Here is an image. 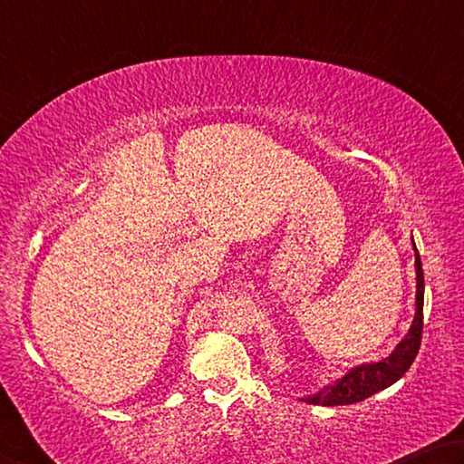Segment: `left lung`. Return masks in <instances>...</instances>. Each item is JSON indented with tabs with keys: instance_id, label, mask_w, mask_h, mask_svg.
I'll return each instance as SVG.
<instances>
[{
	"instance_id": "1",
	"label": "left lung",
	"mask_w": 464,
	"mask_h": 464,
	"mask_svg": "<svg viewBox=\"0 0 464 464\" xmlns=\"http://www.w3.org/2000/svg\"><path fill=\"white\" fill-rule=\"evenodd\" d=\"M413 255H416V314H413L408 334L400 340V344L385 359L377 362H362L359 367H353L351 371H346V375L336 379L334 383L320 387L312 395H304L302 401L312 405H326V408H332V405L359 403L367 400V397L392 387L411 367V362L420 351L421 326H424L421 324V314H424V271H421V261L416 245H413Z\"/></svg>"
}]
</instances>
